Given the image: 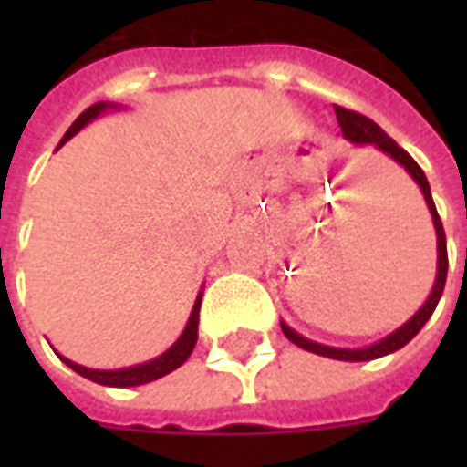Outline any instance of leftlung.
<instances>
[{
  "instance_id": "left-lung-1",
  "label": "left lung",
  "mask_w": 467,
  "mask_h": 467,
  "mask_svg": "<svg viewBox=\"0 0 467 467\" xmlns=\"http://www.w3.org/2000/svg\"><path fill=\"white\" fill-rule=\"evenodd\" d=\"M335 115H337V122L343 127V137L348 142L358 144V147H368V144H370L375 150H380L382 154L392 157L400 167H405V172L410 174L412 180L418 182V187H420L422 197H425V204H428V210H431L435 237H438V273H435V285H432L428 300L422 303L420 310L412 315L408 323H402L398 330H392L390 335H385L378 343L365 345V348H333V345L315 343L310 337H303L300 333H295L287 323H280L283 325V333L287 335V340L297 345V348H303V350L323 355V358H333V360L362 362L375 360V358H382V355H390V352L400 350L402 345L410 343L412 337L420 333L422 325L431 320L432 310H435V305H438L442 290H445V277H448V247H445V230H442L441 217H438V210H435V202H432L431 184H428V177H425V172L418 167V162H415L402 147H398V142L382 132L380 127L372 122V119H368V117L358 115V112H350V109H345V107H335Z\"/></svg>"
}]
</instances>
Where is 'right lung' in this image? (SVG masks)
<instances>
[{"instance_id": "right-lung-1", "label": "right lung", "mask_w": 467, "mask_h": 467, "mask_svg": "<svg viewBox=\"0 0 467 467\" xmlns=\"http://www.w3.org/2000/svg\"><path fill=\"white\" fill-rule=\"evenodd\" d=\"M107 109H119V105L115 102H97V105L87 107L82 115L77 117L72 127L67 130L65 137H62V142L59 147L67 142V140H72L82 127L97 119L99 115H105ZM200 305H202V290L197 295V300L192 305V313H190V320L184 325L182 335L174 340L162 355H157L154 360H147V362H140V365H130V368H119V370H92V368H85V365H77V362L67 360L65 355H59V360L69 365L72 370L79 372L82 378L92 382H99V385H109V388H134V385H144V382H152V380H160L164 378L167 372L177 370L180 365H182L190 355H192L194 345H197V323H200Z\"/></svg>"}]
</instances>
